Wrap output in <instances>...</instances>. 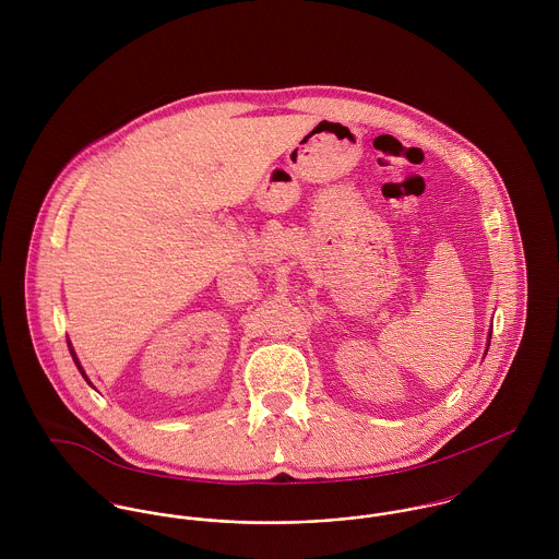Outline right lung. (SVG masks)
Listing matches in <instances>:
<instances>
[{
    "label": "right lung",
    "mask_w": 559,
    "mask_h": 559,
    "mask_svg": "<svg viewBox=\"0 0 559 559\" xmlns=\"http://www.w3.org/2000/svg\"><path fill=\"white\" fill-rule=\"evenodd\" d=\"M71 353H73V348H71ZM73 359H75V353H73ZM75 364H78V368L81 370L80 361H78V359H75ZM81 374H83V370H81Z\"/></svg>",
    "instance_id": "1"
}]
</instances>
